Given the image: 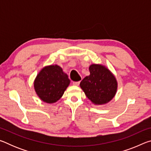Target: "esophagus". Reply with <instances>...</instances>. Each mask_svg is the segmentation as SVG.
Returning <instances> with one entry per match:
<instances>
[{
	"label": "esophagus",
	"instance_id": "obj_1",
	"mask_svg": "<svg viewBox=\"0 0 151 151\" xmlns=\"http://www.w3.org/2000/svg\"><path fill=\"white\" fill-rule=\"evenodd\" d=\"M79 84H80V81H77V82H73V85H75V86H78Z\"/></svg>",
	"mask_w": 151,
	"mask_h": 151
}]
</instances>
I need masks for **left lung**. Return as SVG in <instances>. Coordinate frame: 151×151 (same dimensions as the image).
<instances>
[{
    "label": "left lung",
    "instance_id": "8db88e82",
    "mask_svg": "<svg viewBox=\"0 0 151 151\" xmlns=\"http://www.w3.org/2000/svg\"><path fill=\"white\" fill-rule=\"evenodd\" d=\"M89 71L90 75L81 82V88L94 104L109 103L115 95L117 90V82L114 76L101 65H91Z\"/></svg>",
    "mask_w": 151,
    "mask_h": 151
}]
</instances>
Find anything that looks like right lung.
Masks as SVG:
<instances>
[{
  "label": "right lung",
  "mask_w": 151,
  "mask_h": 151,
  "mask_svg": "<svg viewBox=\"0 0 151 151\" xmlns=\"http://www.w3.org/2000/svg\"><path fill=\"white\" fill-rule=\"evenodd\" d=\"M70 84L68 75L58 65L45 66L34 82L35 90L42 101L54 103L62 97Z\"/></svg>",
  "instance_id": "1"
}]
</instances>
